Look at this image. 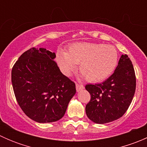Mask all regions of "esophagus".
<instances>
[{"mask_svg":"<svg viewBox=\"0 0 147 147\" xmlns=\"http://www.w3.org/2000/svg\"><path fill=\"white\" fill-rule=\"evenodd\" d=\"M84 87L82 85V84H78V83L76 84V90L78 92H80V91H81V90H84Z\"/></svg>","mask_w":147,"mask_h":147,"instance_id":"esophagus-1","label":"esophagus"}]
</instances>
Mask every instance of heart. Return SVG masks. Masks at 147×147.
I'll return each instance as SVG.
<instances>
[{
  "label": "heart",
  "mask_w": 147,
  "mask_h": 147,
  "mask_svg": "<svg viewBox=\"0 0 147 147\" xmlns=\"http://www.w3.org/2000/svg\"><path fill=\"white\" fill-rule=\"evenodd\" d=\"M119 55L115 46L94 42H76L68 47L67 53L59 52L56 61L66 76H70L79 65L81 78L99 82L109 78L118 64Z\"/></svg>",
  "instance_id": "heart-1"
}]
</instances>
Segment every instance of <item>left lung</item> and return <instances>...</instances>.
I'll list each match as a JSON object with an SVG mask.
<instances>
[{"mask_svg":"<svg viewBox=\"0 0 147 147\" xmlns=\"http://www.w3.org/2000/svg\"><path fill=\"white\" fill-rule=\"evenodd\" d=\"M91 100L86 105L87 117L97 124L118 119L128 109L136 90L134 67L127 55H121L114 73L101 84H87Z\"/></svg>","mask_w":147,"mask_h":147,"instance_id":"8db88e82","label":"left lung"}]
</instances>
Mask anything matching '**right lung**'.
I'll use <instances>...</instances> for the list:
<instances>
[{"mask_svg": "<svg viewBox=\"0 0 147 147\" xmlns=\"http://www.w3.org/2000/svg\"><path fill=\"white\" fill-rule=\"evenodd\" d=\"M55 53L32 48L20 55L13 67L11 80L19 106L39 123L58 121L76 93L75 84L60 72Z\"/></svg>", "mask_w": 147, "mask_h": 147, "instance_id": "add662e5", "label": "right lung"}]
</instances>
